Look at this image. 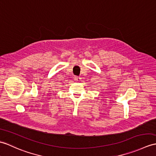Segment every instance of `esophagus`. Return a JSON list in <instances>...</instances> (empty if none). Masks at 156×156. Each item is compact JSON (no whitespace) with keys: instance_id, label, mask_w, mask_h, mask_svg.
<instances>
[{"instance_id":"34e87169","label":"esophagus","mask_w":156,"mask_h":156,"mask_svg":"<svg viewBox=\"0 0 156 156\" xmlns=\"http://www.w3.org/2000/svg\"><path fill=\"white\" fill-rule=\"evenodd\" d=\"M74 80L75 81H77V82H78V81H80V77H79V76H75L74 77Z\"/></svg>"}]
</instances>
